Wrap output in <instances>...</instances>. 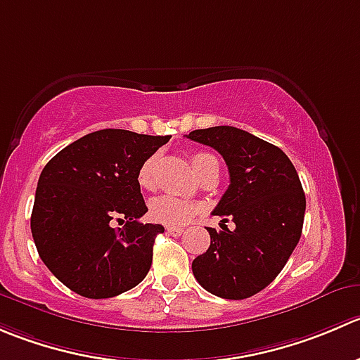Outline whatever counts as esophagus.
Instances as JSON below:
<instances>
[{
  "label": "esophagus",
  "instance_id": "esophagus-1",
  "mask_svg": "<svg viewBox=\"0 0 360 360\" xmlns=\"http://www.w3.org/2000/svg\"><path fill=\"white\" fill-rule=\"evenodd\" d=\"M167 232L170 233V236H181V233L184 232L183 226H167Z\"/></svg>",
  "mask_w": 360,
  "mask_h": 360
}]
</instances>
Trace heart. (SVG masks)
Masks as SVG:
<instances>
[{"label": "heart", "mask_w": 360, "mask_h": 360, "mask_svg": "<svg viewBox=\"0 0 360 360\" xmlns=\"http://www.w3.org/2000/svg\"><path fill=\"white\" fill-rule=\"evenodd\" d=\"M158 163L160 155H153L141 165L137 172V183L142 190H153L155 188ZM191 165H193L195 172L202 176L207 169L218 165V160L212 155H209V153L198 151L191 155ZM198 211H200V205L197 202L174 197V195H162V197L153 198L151 204H149V216H151V219L170 226L183 225L188 219L193 218L195 214H198Z\"/></svg>", "instance_id": "b5f03b06"}]
</instances>
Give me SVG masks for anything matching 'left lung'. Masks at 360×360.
Listing matches in <instances>:
<instances>
[{
	"label": "left lung",
	"instance_id": "1",
	"mask_svg": "<svg viewBox=\"0 0 360 360\" xmlns=\"http://www.w3.org/2000/svg\"><path fill=\"white\" fill-rule=\"evenodd\" d=\"M188 139L225 160L230 184L212 214L236 223L207 229L211 246L191 264L193 276L218 297H251L273 283L301 239L306 197L297 170L280 148L239 128L193 130Z\"/></svg>",
	"mask_w": 360,
	"mask_h": 360
}]
</instances>
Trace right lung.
Segmentation results:
<instances>
[{"label": "right lung", "mask_w": 360, "mask_h": 360, "mask_svg": "<svg viewBox=\"0 0 360 360\" xmlns=\"http://www.w3.org/2000/svg\"><path fill=\"white\" fill-rule=\"evenodd\" d=\"M128 130L93 131L44 167L31 212V233L49 271L87 299L137 287L149 273L162 225L141 223L148 212L137 172L169 142ZM114 221H124L121 229Z\"/></svg>", "instance_id": "obj_1"}]
</instances>
